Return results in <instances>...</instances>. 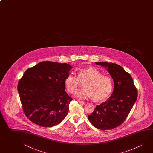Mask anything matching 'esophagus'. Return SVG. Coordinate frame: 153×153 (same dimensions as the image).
<instances>
[{"label": "esophagus", "mask_w": 153, "mask_h": 153, "mask_svg": "<svg viewBox=\"0 0 153 153\" xmlns=\"http://www.w3.org/2000/svg\"><path fill=\"white\" fill-rule=\"evenodd\" d=\"M78 102H79L80 104H85V102H83V101H81V100H78Z\"/></svg>", "instance_id": "esophagus-1"}]
</instances>
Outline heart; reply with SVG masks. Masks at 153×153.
Segmentation results:
<instances>
[{
  "label": "heart",
  "instance_id": "obj_1",
  "mask_svg": "<svg viewBox=\"0 0 153 153\" xmlns=\"http://www.w3.org/2000/svg\"><path fill=\"white\" fill-rule=\"evenodd\" d=\"M80 83H84V88L76 91L75 96L82 99L93 98L96 101L107 98L112 93L113 87L112 78L104 75L94 67L81 68L78 71L77 77L74 73H71L65 80V88L70 94L76 91Z\"/></svg>",
  "mask_w": 153,
  "mask_h": 153
}]
</instances>
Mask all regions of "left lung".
I'll return each mask as SVG.
<instances>
[{
	"label": "left lung",
	"instance_id": "obj_1",
	"mask_svg": "<svg viewBox=\"0 0 153 153\" xmlns=\"http://www.w3.org/2000/svg\"><path fill=\"white\" fill-rule=\"evenodd\" d=\"M95 63L107 69L114 86L109 98L96 106L88 117L97 128L104 131L112 129L125 120L137 100V91L131 75L120 65L105 62Z\"/></svg>",
	"mask_w": 153,
	"mask_h": 153
}]
</instances>
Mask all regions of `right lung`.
I'll return each instance as SVG.
<instances>
[{
  "instance_id": "right-lung-1",
  "label": "right lung",
  "mask_w": 153,
  "mask_h": 153,
  "mask_svg": "<svg viewBox=\"0 0 153 153\" xmlns=\"http://www.w3.org/2000/svg\"><path fill=\"white\" fill-rule=\"evenodd\" d=\"M72 68L65 63L43 61L25 72L18 91L25 114L32 122L51 127L67 116L73 98L65 91V80Z\"/></svg>"
}]
</instances>
